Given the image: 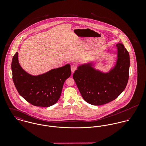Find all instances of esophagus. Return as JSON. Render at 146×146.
I'll return each mask as SVG.
<instances>
[{
	"instance_id": "obj_1",
	"label": "esophagus",
	"mask_w": 146,
	"mask_h": 146,
	"mask_svg": "<svg viewBox=\"0 0 146 146\" xmlns=\"http://www.w3.org/2000/svg\"><path fill=\"white\" fill-rule=\"evenodd\" d=\"M76 69H77V66H76V65H75V64H72V65L71 66V71H72V72H74Z\"/></svg>"
}]
</instances>
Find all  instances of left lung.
I'll list each match as a JSON object with an SVG mask.
<instances>
[{
  "label": "left lung",
  "mask_w": 146,
  "mask_h": 146,
  "mask_svg": "<svg viewBox=\"0 0 146 146\" xmlns=\"http://www.w3.org/2000/svg\"><path fill=\"white\" fill-rule=\"evenodd\" d=\"M117 60L109 72L96 70L92 63L79 66L73 78L83 98L88 104L100 106L115 100L125 89L129 79L130 57L121 43L116 45Z\"/></svg>",
  "instance_id": "left-lung-1"
}]
</instances>
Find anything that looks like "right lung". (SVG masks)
<instances>
[{
  "mask_svg": "<svg viewBox=\"0 0 146 146\" xmlns=\"http://www.w3.org/2000/svg\"><path fill=\"white\" fill-rule=\"evenodd\" d=\"M18 54L16 52L14 55L11 68L13 81L19 93L35 106L49 107L55 104L61 96L63 84L71 75L70 64L33 76L22 68Z\"/></svg>",
  "mask_w": 146,
  "mask_h": 146,
  "instance_id": "add662e5",
  "label": "right lung"
}]
</instances>
